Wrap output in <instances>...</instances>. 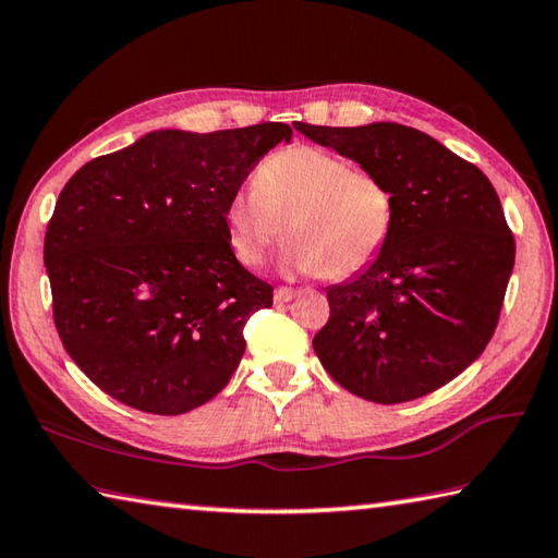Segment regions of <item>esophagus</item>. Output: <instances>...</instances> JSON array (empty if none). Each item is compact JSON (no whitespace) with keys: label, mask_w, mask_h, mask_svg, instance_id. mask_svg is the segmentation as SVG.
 Here are the masks:
<instances>
[{"label":"esophagus","mask_w":558,"mask_h":558,"mask_svg":"<svg viewBox=\"0 0 558 558\" xmlns=\"http://www.w3.org/2000/svg\"><path fill=\"white\" fill-rule=\"evenodd\" d=\"M296 296V289H289V287H279L275 289V303H287Z\"/></svg>","instance_id":"esophagus-1"}]
</instances>
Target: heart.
Instances as JSON below:
<instances>
[{"instance_id": "obj_1", "label": "heart", "mask_w": 558, "mask_h": 558, "mask_svg": "<svg viewBox=\"0 0 558 558\" xmlns=\"http://www.w3.org/2000/svg\"><path fill=\"white\" fill-rule=\"evenodd\" d=\"M223 220L230 250L247 267H257L287 230L289 269L347 279L384 250L393 196L378 177L354 170L344 157L291 145L259 165L255 189L228 198Z\"/></svg>"}]
</instances>
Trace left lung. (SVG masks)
Here are the masks:
<instances>
[{
	"label": "left lung",
	"instance_id": "8db88e82",
	"mask_svg": "<svg viewBox=\"0 0 558 558\" xmlns=\"http://www.w3.org/2000/svg\"><path fill=\"white\" fill-rule=\"evenodd\" d=\"M350 157L393 196V226L369 267L328 287L330 318L313 338L335 381L393 405L437 391L486 350L514 265L500 198L476 165L417 129L296 123Z\"/></svg>",
	"mask_w": 558,
	"mask_h": 558
}]
</instances>
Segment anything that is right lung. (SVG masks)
Instances as JSON below:
<instances>
[{
	"instance_id": "obj_1",
	"label": "right lung",
	"mask_w": 558,
	"mask_h": 558,
	"mask_svg": "<svg viewBox=\"0 0 558 558\" xmlns=\"http://www.w3.org/2000/svg\"><path fill=\"white\" fill-rule=\"evenodd\" d=\"M291 125L153 131L72 174L44 259L62 344L104 393L182 415L223 391L271 287L240 265L223 211Z\"/></svg>"
}]
</instances>
